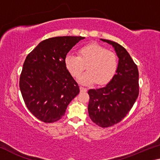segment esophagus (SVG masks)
<instances>
[{
	"label": "esophagus",
	"mask_w": 160,
	"mask_h": 160,
	"mask_svg": "<svg viewBox=\"0 0 160 160\" xmlns=\"http://www.w3.org/2000/svg\"><path fill=\"white\" fill-rule=\"evenodd\" d=\"M80 92H86V91H87V89L85 88H83V87H82V86H80Z\"/></svg>",
	"instance_id": "1"
}]
</instances>
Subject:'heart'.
Here are the masks:
<instances>
[{
	"instance_id": "obj_1",
	"label": "heart",
	"mask_w": 160,
	"mask_h": 160,
	"mask_svg": "<svg viewBox=\"0 0 160 160\" xmlns=\"http://www.w3.org/2000/svg\"><path fill=\"white\" fill-rule=\"evenodd\" d=\"M78 56L68 53L65 59L67 69L74 78L82 74L86 66L87 71L80 78L85 85L96 82L105 85L114 77L118 70V61L114 53L97 43L83 46L78 49Z\"/></svg>"
}]
</instances>
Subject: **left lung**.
Wrapping results in <instances>:
<instances>
[{
	"instance_id": "1",
	"label": "left lung",
	"mask_w": 160,
	"mask_h": 160,
	"mask_svg": "<svg viewBox=\"0 0 160 160\" xmlns=\"http://www.w3.org/2000/svg\"><path fill=\"white\" fill-rule=\"evenodd\" d=\"M101 40L114 47L119 58L118 67L106 86L88 90V112L94 123L107 128L120 122L133 106L139 94V73L125 48L110 40Z\"/></svg>"
}]
</instances>
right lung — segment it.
<instances>
[{"label":"right lung","mask_w":160,"mask_h":160,"mask_svg":"<svg viewBox=\"0 0 160 160\" xmlns=\"http://www.w3.org/2000/svg\"><path fill=\"white\" fill-rule=\"evenodd\" d=\"M82 37H56L39 43L24 62L20 89L27 108L44 123L58 121L80 88L67 70V53Z\"/></svg>","instance_id":"obj_1"}]
</instances>
